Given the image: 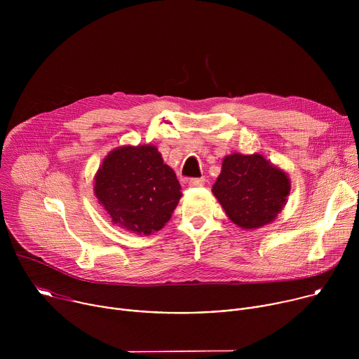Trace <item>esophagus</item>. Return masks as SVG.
<instances>
[{"mask_svg":"<svg viewBox=\"0 0 359 359\" xmlns=\"http://www.w3.org/2000/svg\"><path fill=\"white\" fill-rule=\"evenodd\" d=\"M203 184H204V179L203 177H194V179L189 180V186H191V187H200Z\"/></svg>","mask_w":359,"mask_h":359,"instance_id":"34e87169","label":"esophagus"}]
</instances>
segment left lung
Listing matches in <instances>:
<instances>
[{"instance_id": "left-lung-1", "label": "left lung", "mask_w": 359, "mask_h": 359, "mask_svg": "<svg viewBox=\"0 0 359 359\" xmlns=\"http://www.w3.org/2000/svg\"><path fill=\"white\" fill-rule=\"evenodd\" d=\"M290 179L259 153H233L223 159L213 194L227 217L241 229H259L271 223L285 206Z\"/></svg>"}]
</instances>
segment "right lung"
I'll list each match as a JSON object with an SVG mask.
<instances>
[{
  "label": "right lung",
  "instance_id": "obj_1",
  "mask_svg": "<svg viewBox=\"0 0 359 359\" xmlns=\"http://www.w3.org/2000/svg\"><path fill=\"white\" fill-rule=\"evenodd\" d=\"M93 190L114 224L144 236L163 229L182 197L173 169L153 144L112 150L96 172Z\"/></svg>",
  "mask_w": 359,
  "mask_h": 359
}]
</instances>
